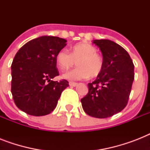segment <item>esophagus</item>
I'll list each match as a JSON object with an SVG mask.
<instances>
[{
    "label": "esophagus",
    "instance_id": "obj_1",
    "mask_svg": "<svg viewBox=\"0 0 150 150\" xmlns=\"http://www.w3.org/2000/svg\"><path fill=\"white\" fill-rule=\"evenodd\" d=\"M77 82H69V85H70L71 86H77Z\"/></svg>",
    "mask_w": 150,
    "mask_h": 150
}]
</instances>
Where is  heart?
Returning <instances> with one entry per match:
<instances>
[{
	"instance_id": "heart-1",
	"label": "heart",
	"mask_w": 150,
	"mask_h": 150,
	"mask_svg": "<svg viewBox=\"0 0 150 150\" xmlns=\"http://www.w3.org/2000/svg\"><path fill=\"white\" fill-rule=\"evenodd\" d=\"M56 61L61 70L65 71L77 63L78 67L68 71L64 77L68 79L79 80L97 77L103 68V57L97 53L95 46L89 43H79L71 48V54L62 49L57 54Z\"/></svg>"
}]
</instances>
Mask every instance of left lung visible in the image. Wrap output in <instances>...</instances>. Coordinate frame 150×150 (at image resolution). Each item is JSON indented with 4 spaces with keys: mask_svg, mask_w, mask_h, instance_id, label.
I'll return each mask as SVG.
<instances>
[{
    "mask_svg": "<svg viewBox=\"0 0 150 150\" xmlns=\"http://www.w3.org/2000/svg\"><path fill=\"white\" fill-rule=\"evenodd\" d=\"M103 54V68L88 84L89 92L81 99L88 115L106 118L121 111L128 104L134 81V64L122 47L109 40H95Z\"/></svg>",
    "mask_w": 150,
    "mask_h": 150,
    "instance_id": "obj_1",
    "label": "left lung"
}]
</instances>
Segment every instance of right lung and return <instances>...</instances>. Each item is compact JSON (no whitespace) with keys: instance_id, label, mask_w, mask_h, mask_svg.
<instances>
[{"instance_id":"1","label":"right lung","mask_w":150,"mask_h":150,"mask_svg":"<svg viewBox=\"0 0 150 150\" xmlns=\"http://www.w3.org/2000/svg\"><path fill=\"white\" fill-rule=\"evenodd\" d=\"M57 36H40L20 48L11 64V94L18 108L33 116L51 113L64 89L65 79L53 81L59 75L56 55L66 46Z\"/></svg>"}]
</instances>
